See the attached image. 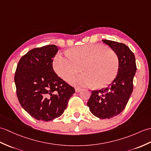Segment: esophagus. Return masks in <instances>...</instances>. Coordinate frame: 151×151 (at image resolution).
Returning <instances> with one entry per match:
<instances>
[{"mask_svg":"<svg viewBox=\"0 0 151 151\" xmlns=\"http://www.w3.org/2000/svg\"><path fill=\"white\" fill-rule=\"evenodd\" d=\"M82 89H80V88H76L75 89V91L76 93H80V91H82Z\"/></svg>","mask_w":151,"mask_h":151,"instance_id":"esophagus-1","label":"esophagus"}]
</instances>
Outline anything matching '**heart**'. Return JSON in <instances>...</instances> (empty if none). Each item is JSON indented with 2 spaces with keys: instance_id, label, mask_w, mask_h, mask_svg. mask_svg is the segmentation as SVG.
<instances>
[{
  "instance_id": "heart-1",
  "label": "heart",
  "mask_w": 151,
  "mask_h": 151,
  "mask_svg": "<svg viewBox=\"0 0 151 151\" xmlns=\"http://www.w3.org/2000/svg\"><path fill=\"white\" fill-rule=\"evenodd\" d=\"M68 55L57 54L52 61V66L56 73L67 82L78 73L81 68L83 74L71 81L75 86H90L94 84L96 87L101 88L110 84L118 74V56L104 45H79L71 49Z\"/></svg>"
}]
</instances>
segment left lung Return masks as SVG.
Returning <instances> with one entry per match:
<instances>
[{
	"label": "left lung",
	"instance_id": "8db88e82",
	"mask_svg": "<svg viewBox=\"0 0 151 151\" xmlns=\"http://www.w3.org/2000/svg\"><path fill=\"white\" fill-rule=\"evenodd\" d=\"M116 53L119 60L118 74L106 89L93 91L87 105L93 115L109 119L123 111L133 90V78L136 71L134 55L125 44L102 40Z\"/></svg>",
	"mask_w": 151,
	"mask_h": 151
}]
</instances>
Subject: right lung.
I'll use <instances>...</instances> for the list:
<instances>
[{
    "mask_svg": "<svg viewBox=\"0 0 151 151\" xmlns=\"http://www.w3.org/2000/svg\"><path fill=\"white\" fill-rule=\"evenodd\" d=\"M58 48L48 45L35 48L20 58L15 75L17 95L21 106L38 120H52L63 114L75 93L52 68Z\"/></svg>",
    "mask_w": 151,
    "mask_h": 151,
    "instance_id": "obj_1",
    "label": "right lung"
}]
</instances>
